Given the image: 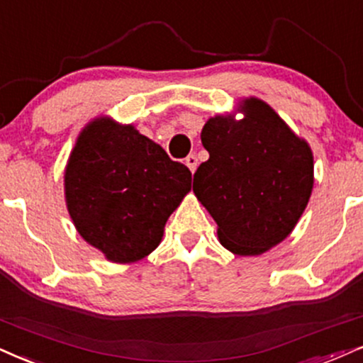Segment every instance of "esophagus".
Wrapping results in <instances>:
<instances>
[{
	"label": "esophagus",
	"instance_id": "obj_1",
	"mask_svg": "<svg viewBox=\"0 0 363 363\" xmlns=\"http://www.w3.org/2000/svg\"><path fill=\"white\" fill-rule=\"evenodd\" d=\"M185 164H186V167H189V169H190L191 173H195L196 164H199V160H196L195 155H189V156H186V160H185Z\"/></svg>",
	"mask_w": 363,
	"mask_h": 363
}]
</instances>
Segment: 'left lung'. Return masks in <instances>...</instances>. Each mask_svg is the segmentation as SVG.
<instances>
[{
    "instance_id": "1",
    "label": "left lung",
    "mask_w": 363,
    "mask_h": 363,
    "mask_svg": "<svg viewBox=\"0 0 363 363\" xmlns=\"http://www.w3.org/2000/svg\"><path fill=\"white\" fill-rule=\"evenodd\" d=\"M234 114L202 129L208 160L194 191L217 222L220 244L237 256H259L293 232L313 190V153L269 104L247 97Z\"/></svg>"
}]
</instances>
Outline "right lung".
I'll return each mask as SVG.
<instances>
[{"label":"right lung","mask_w":363,"mask_h":363,"mask_svg":"<svg viewBox=\"0 0 363 363\" xmlns=\"http://www.w3.org/2000/svg\"><path fill=\"white\" fill-rule=\"evenodd\" d=\"M65 202L82 239L128 264L158 247L164 223L191 190V173L133 124L91 121L65 167Z\"/></svg>","instance_id":"add662e5"}]
</instances>
